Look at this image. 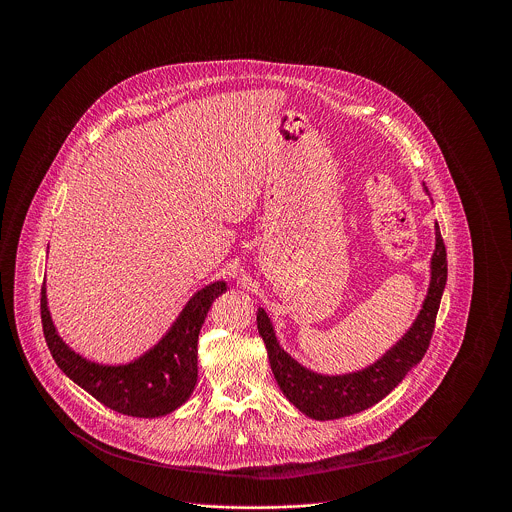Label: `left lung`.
<instances>
[{"label": "left lung", "instance_id": "left-lung-1", "mask_svg": "<svg viewBox=\"0 0 512 512\" xmlns=\"http://www.w3.org/2000/svg\"><path fill=\"white\" fill-rule=\"evenodd\" d=\"M448 281V259L446 245L440 233V225L435 223V251L431 255V279L423 306L403 334V338L389 348L371 367L348 373V375H320L314 373L298 360L291 358L277 342L273 324L263 308L257 312V328L265 342L267 356L273 377L283 391V395L294 403L302 413L312 419H340L354 415L379 403L387 397L423 358L427 352L435 316L440 310L442 294Z\"/></svg>", "mask_w": 512, "mask_h": 512}]
</instances>
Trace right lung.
<instances>
[{"label":"right lung","instance_id":"right-lung-1","mask_svg":"<svg viewBox=\"0 0 512 512\" xmlns=\"http://www.w3.org/2000/svg\"><path fill=\"white\" fill-rule=\"evenodd\" d=\"M227 291L225 281L202 287L184 306L166 336L127 364H99L72 350L56 332L46 287L40 314L44 338L58 369L105 407L131 417H162L178 409L192 395L198 379V334L212 302Z\"/></svg>","mask_w":512,"mask_h":512}]
</instances>
